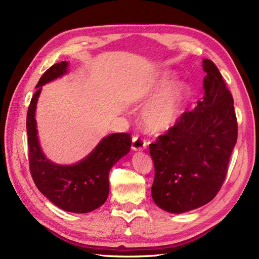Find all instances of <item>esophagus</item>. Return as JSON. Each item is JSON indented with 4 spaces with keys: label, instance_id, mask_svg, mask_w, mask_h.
<instances>
[{
    "label": "esophagus",
    "instance_id": "obj_1",
    "mask_svg": "<svg viewBox=\"0 0 259 259\" xmlns=\"http://www.w3.org/2000/svg\"><path fill=\"white\" fill-rule=\"evenodd\" d=\"M147 147V142L143 138L139 136H134L132 139V149L133 150H144V149Z\"/></svg>",
    "mask_w": 259,
    "mask_h": 259
}]
</instances>
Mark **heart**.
<instances>
[{"label":"heart","instance_id":"heart-1","mask_svg":"<svg viewBox=\"0 0 259 259\" xmlns=\"http://www.w3.org/2000/svg\"><path fill=\"white\" fill-rule=\"evenodd\" d=\"M169 83V79H164L158 84L152 92V96H156L159 93L160 95L149 103L143 110V124L145 128L151 133L169 130L178 122L184 112L188 95L186 85L178 83L163 92L162 91Z\"/></svg>","mask_w":259,"mask_h":259}]
</instances>
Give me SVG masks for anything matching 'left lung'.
Masks as SVG:
<instances>
[{
    "label": "left lung",
    "instance_id": "left-lung-1",
    "mask_svg": "<svg viewBox=\"0 0 259 259\" xmlns=\"http://www.w3.org/2000/svg\"><path fill=\"white\" fill-rule=\"evenodd\" d=\"M204 96L149 146L154 164L151 194L169 213L205 205L224 184L238 138L233 98L213 61L203 59Z\"/></svg>",
    "mask_w": 259,
    "mask_h": 259
}]
</instances>
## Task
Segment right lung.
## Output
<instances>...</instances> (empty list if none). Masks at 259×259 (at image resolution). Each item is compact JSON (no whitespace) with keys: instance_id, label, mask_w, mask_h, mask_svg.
Wrapping results in <instances>:
<instances>
[{"instance_id":"1","label":"right lung","mask_w":259,"mask_h":259,"mask_svg":"<svg viewBox=\"0 0 259 259\" xmlns=\"http://www.w3.org/2000/svg\"><path fill=\"white\" fill-rule=\"evenodd\" d=\"M61 61L46 70L36 84L27 113L29 167L33 182L55 205L71 213H89L106 202L109 194V171L130 152L132 136L116 133L101 139L97 147L74 165H58L45 158L37 139L35 108L42 85L67 72Z\"/></svg>"}]
</instances>
